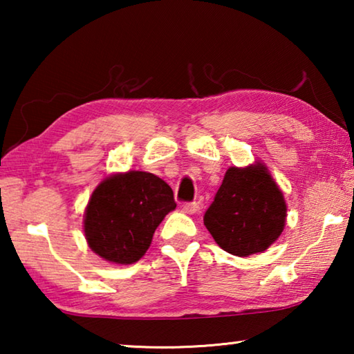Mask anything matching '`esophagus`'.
I'll return each mask as SVG.
<instances>
[{"label":"esophagus","mask_w":354,"mask_h":354,"mask_svg":"<svg viewBox=\"0 0 354 354\" xmlns=\"http://www.w3.org/2000/svg\"><path fill=\"white\" fill-rule=\"evenodd\" d=\"M183 211L189 215H194L196 212H200V206L196 205V203H185L183 206Z\"/></svg>","instance_id":"obj_1"}]
</instances>
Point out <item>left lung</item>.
<instances>
[{
    "instance_id": "1",
    "label": "left lung",
    "mask_w": 354,
    "mask_h": 354,
    "mask_svg": "<svg viewBox=\"0 0 354 354\" xmlns=\"http://www.w3.org/2000/svg\"><path fill=\"white\" fill-rule=\"evenodd\" d=\"M287 205L283 190L268 167L256 160L230 167L214 203L205 214V226L221 250L239 257L262 253L283 234Z\"/></svg>"
}]
</instances>
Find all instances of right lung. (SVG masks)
Instances as JSON below:
<instances>
[{
    "label": "right lung",
    "mask_w": 354,
    "mask_h": 354,
    "mask_svg": "<svg viewBox=\"0 0 354 354\" xmlns=\"http://www.w3.org/2000/svg\"><path fill=\"white\" fill-rule=\"evenodd\" d=\"M175 207L171 187L153 173H112L92 192L84 236L95 254L129 266L147 253L156 227Z\"/></svg>",
    "instance_id": "1"
}]
</instances>
